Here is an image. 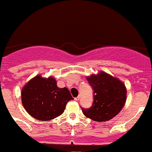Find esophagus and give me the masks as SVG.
<instances>
[{
	"mask_svg": "<svg viewBox=\"0 0 152 152\" xmlns=\"http://www.w3.org/2000/svg\"><path fill=\"white\" fill-rule=\"evenodd\" d=\"M80 96L76 97V98H75V100H76V101H78V100H80Z\"/></svg>",
	"mask_w": 152,
	"mask_h": 152,
	"instance_id": "1",
	"label": "esophagus"
}]
</instances>
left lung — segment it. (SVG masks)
Listing matches in <instances>:
<instances>
[{"label":"left lung","mask_w":152,"mask_h":152,"mask_svg":"<svg viewBox=\"0 0 152 152\" xmlns=\"http://www.w3.org/2000/svg\"><path fill=\"white\" fill-rule=\"evenodd\" d=\"M94 90V101L90 108L82 109L86 117L103 122L114 118L122 110L127 99V88L122 81L100 71L87 76Z\"/></svg>","instance_id":"1"}]
</instances>
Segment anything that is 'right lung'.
Masks as SVG:
<instances>
[{
    "label": "right lung",
    "instance_id": "right-lung-1",
    "mask_svg": "<svg viewBox=\"0 0 152 152\" xmlns=\"http://www.w3.org/2000/svg\"><path fill=\"white\" fill-rule=\"evenodd\" d=\"M67 88L57 87L53 76L45 78L37 75L21 89V101L26 112L40 121L53 120L61 115L66 104L72 99Z\"/></svg>",
    "mask_w": 152,
    "mask_h": 152
}]
</instances>
